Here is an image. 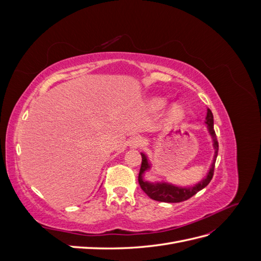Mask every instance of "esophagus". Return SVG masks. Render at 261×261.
<instances>
[{"label": "esophagus", "mask_w": 261, "mask_h": 261, "mask_svg": "<svg viewBox=\"0 0 261 261\" xmlns=\"http://www.w3.org/2000/svg\"><path fill=\"white\" fill-rule=\"evenodd\" d=\"M141 145H143V139H141L140 137H134V138H132L130 141H129V144H128L130 149H137Z\"/></svg>", "instance_id": "34e87169"}]
</instances>
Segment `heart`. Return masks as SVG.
I'll use <instances>...</instances> for the list:
<instances>
[{"label": "heart", "instance_id": "heart-1", "mask_svg": "<svg viewBox=\"0 0 261 261\" xmlns=\"http://www.w3.org/2000/svg\"><path fill=\"white\" fill-rule=\"evenodd\" d=\"M168 105V100L161 97L152 98L149 101V108L153 110V111H160V110L164 109L165 106ZM186 115V110L181 105H175L171 108V110L168 113V122L170 123H179Z\"/></svg>", "mask_w": 261, "mask_h": 261}]
</instances>
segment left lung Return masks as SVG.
Returning a JSON list of instances; mask_svg holds the SVG:
<instances>
[{"label":"left lung","instance_id":"left-lung-1","mask_svg":"<svg viewBox=\"0 0 261 261\" xmlns=\"http://www.w3.org/2000/svg\"><path fill=\"white\" fill-rule=\"evenodd\" d=\"M206 125H207V129L210 134V136L212 138V146L213 149H215V154H213V159L210 164V168L207 172V175L204 176L198 183L193 185V186H186V187H180L173 185L171 183H168V181H149L145 180L144 175L147 171L150 170L151 168V163L149 162L148 156L141 152V158H143V161H141V167H140V172L138 175V181L141 189L150 197V198L156 200V201H161V202H180V201H185L187 199L191 198L194 195H196L201 189L206 187L210 180L212 179L213 176V171H215V164L216 160L218 156V151H219V144L217 140V136L215 133V128H213V115L212 112L210 111V109H207V116H206Z\"/></svg>","mask_w":261,"mask_h":261}]
</instances>
